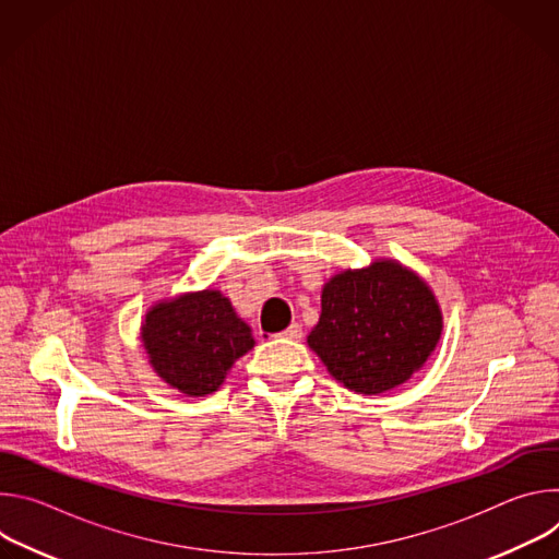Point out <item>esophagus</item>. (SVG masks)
<instances>
[{"label":"esophagus","mask_w":559,"mask_h":559,"mask_svg":"<svg viewBox=\"0 0 559 559\" xmlns=\"http://www.w3.org/2000/svg\"><path fill=\"white\" fill-rule=\"evenodd\" d=\"M281 338H287V341H300L302 338V328L298 323H292L283 334H278Z\"/></svg>","instance_id":"34e87169"}]
</instances>
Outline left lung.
<instances>
[{
	"label": "left lung",
	"instance_id": "obj_1",
	"mask_svg": "<svg viewBox=\"0 0 559 559\" xmlns=\"http://www.w3.org/2000/svg\"><path fill=\"white\" fill-rule=\"evenodd\" d=\"M442 328L429 283L401 261L376 259L323 285L321 318L307 345L341 384L378 395L425 367Z\"/></svg>",
	"mask_w": 559,
	"mask_h": 559
}]
</instances>
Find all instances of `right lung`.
Listing matches in <instances>:
<instances>
[{
	"label": "right lung",
	"mask_w": 559,
	"mask_h": 559,
	"mask_svg": "<svg viewBox=\"0 0 559 559\" xmlns=\"http://www.w3.org/2000/svg\"><path fill=\"white\" fill-rule=\"evenodd\" d=\"M154 373L190 397L214 393L231 365L254 347L252 328L218 289L156 300L141 321Z\"/></svg>",
	"instance_id": "obj_1"
}]
</instances>
